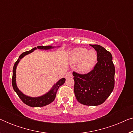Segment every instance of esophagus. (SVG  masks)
Segmentation results:
<instances>
[{
	"label": "esophagus",
	"mask_w": 133,
	"mask_h": 133,
	"mask_svg": "<svg viewBox=\"0 0 133 133\" xmlns=\"http://www.w3.org/2000/svg\"><path fill=\"white\" fill-rule=\"evenodd\" d=\"M72 77V74L71 72H68L65 75V77L66 78H69V77Z\"/></svg>",
	"instance_id": "1"
}]
</instances>
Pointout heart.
Masks as SVG:
<instances>
[{"label": "heart", "instance_id": "1", "mask_svg": "<svg viewBox=\"0 0 133 133\" xmlns=\"http://www.w3.org/2000/svg\"><path fill=\"white\" fill-rule=\"evenodd\" d=\"M72 63H78V70L82 73H87L92 70L97 61V54L93 50L87 51L84 48H76L70 52Z\"/></svg>", "mask_w": 133, "mask_h": 133}]
</instances>
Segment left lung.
<instances>
[{
	"instance_id": "1",
	"label": "left lung",
	"mask_w": 133,
	"mask_h": 133,
	"mask_svg": "<svg viewBox=\"0 0 133 133\" xmlns=\"http://www.w3.org/2000/svg\"><path fill=\"white\" fill-rule=\"evenodd\" d=\"M97 52V62L88 73L72 72L74 91L79 103L97 106L106 101L114 87L115 67L111 54L99 45H90Z\"/></svg>"
}]
</instances>
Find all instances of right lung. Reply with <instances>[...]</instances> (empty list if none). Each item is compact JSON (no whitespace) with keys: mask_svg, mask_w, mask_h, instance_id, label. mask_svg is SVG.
Returning <instances> with one entry per match:
<instances>
[{"mask_svg":"<svg viewBox=\"0 0 133 133\" xmlns=\"http://www.w3.org/2000/svg\"><path fill=\"white\" fill-rule=\"evenodd\" d=\"M38 49H41V50H49V49L53 48L54 47L51 46H37ZM36 47L35 48L31 49L30 51H28L23 52L22 54H21L19 56V58L17 59V61L16 62L14 63L13 69H12V87H13L14 90L15 91V92L17 93V94L19 96L20 99L22 100V101L25 104L28 105V106L31 107H42L46 106V105L50 104L54 101V100L55 99L56 93H57V90L61 85H62L65 82V78H62V79H60L59 81L57 82L56 84L54 85V86L52 87V88L51 89L50 91L46 93L44 95L40 96V97H31L27 96L25 94H23L19 89H18L17 85H16V67L18 63L19 62L20 60L22 58H23L25 56L27 55V54L31 53L32 51H34V50L37 49Z\"/></svg>","mask_w":133,"mask_h":133,"instance_id":"obj_1","label":"right lung"}]
</instances>
